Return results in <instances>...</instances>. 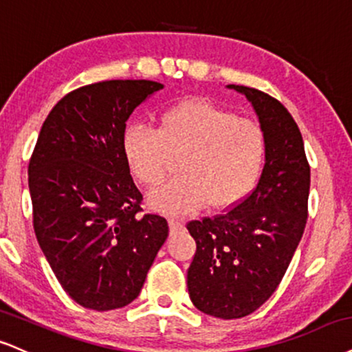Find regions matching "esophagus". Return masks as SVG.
I'll return each instance as SVG.
<instances>
[{
	"mask_svg": "<svg viewBox=\"0 0 352 352\" xmlns=\"http://www.w3.org/2000/svg\"><path fill=\"white\" fill-rule=\"evenodd\" d=\"M168 224H170L172 231L184 230V221H182V219H179V218H170V219H168Z\"/></svg>",
	"mask_w": 352,
	"mask_h": 352,
	"instance_id": "esophagus-1",
	"label": "esophagus"
}]
</instances>
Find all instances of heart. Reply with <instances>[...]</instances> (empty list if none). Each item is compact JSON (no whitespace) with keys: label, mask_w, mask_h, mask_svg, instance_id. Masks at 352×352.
<instances>
[{"label":"heart","mask_w":352,"mask_h":352,"mask_svg":"<svg viewBox=\"0 0 352 352\" xmlns=\"http://www.w3.org/2000/svg\"><path fill=\"white\" fill-rule=\"evenodd\" d=\"M122 155L144 185H159L180 157L179 179L149 193L152 208L187 214L224 208L254 187L265 159V135L257 122L208 101H185L160 116L159 129L131 124L122 134Z\"/></svg>","instance_id":"heart-1"}]
</instances>
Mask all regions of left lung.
Returning <instances> with one entry per match:
<instances>
[{
    "mask_svg": "<svg viewBox=\"0 0 352 352\" xmlns=\"http://www.w3.org/2000/svg\"><path fill=\"white\" fill-rule=\"evenodd\" d=\"M226 87L244 95L259 118L265 164L243 201L187 224L197 243L187 287L198 310L232 320L267 302L289 269L307 224L310 165L297 122L280 101L256 88Z\"/></svg>",
    "mask_w": 352,
    "mask_h": 352,
    "instance_id": "8db88e82",
    "label": "left lung"
}]
</instances>
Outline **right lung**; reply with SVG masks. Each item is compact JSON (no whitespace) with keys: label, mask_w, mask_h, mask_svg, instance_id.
<instances>
[{"label":"right lung","mask_w":352,"mask_h":352,"mask_svg":"<svg viewBox=\"0 0 352 352\" xmlns=\"http://www.w3.org/2000/svg\"><path fill=\"white\" fill-rule=\"evenodd\" d=\"M162 88L151 80L78 88L52 108L34 147L28 173L37 243L63 290L90 310L138 298L168 236L164 217L141 214L121 147L131 113Z\"/></svg>","instance_id":"add662e5"}]
</instances>
